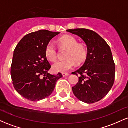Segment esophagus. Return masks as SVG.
<instances>
[{
    "mask_svg": "<svg viewBox=\"0 0 128 128\" xmlns=\"http://www.w3.org/2000/svg\"><path fill=\"white\" fill-rule=\"evenodd\" d=\"M62 74L63 77H64V76H67L69 75L68 73H62Z\"/></svg>",
    "mask_w": 128,
    "mask_h": 128,
    "instance_id": "1",
    "label": "esophagus"
}]
</instances>
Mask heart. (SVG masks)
Here are the masks:
<instances>
[{
    "instance_id": "obj_1",
    "label": "heart",
    "mask_w": 128,
    "mask_h": 128,
    "mask_svg": "<svg viewBox=\"0 0 128 128\" xmlns=\"http://www.w3.org/2000/svg\"><path fill=\"white\" fill-rule=\"evenodd\" d=\"M58 42L61 46L67 49L66 58L63 61H58L52 66L55 72L65 73L72 69L77 64H80L85 61L87 55L86 48L82 44H78V41L71 36H66L60 38ZM45 55L49 61H55L57 57V52L52 42H48L45 48Z\"/></svg>"
}]
</instances>
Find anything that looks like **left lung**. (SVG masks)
<instances>
[{"label":"left lung","mask_w":128,"mask_h":128,"mask_svg":"<svg viewBox=\"0 0 128 128\" xmlns=\"http://www.w3.org/2000/svg\"><path fill=\"white\" fill-rule=\"evenodd\" d=\"M79 36L87 48V56L84 65L73 73L80 74L79 81L73 86V94L82 102H98L109 92L114 84L115 64L111 49L96 32L86 29H68Z\"/></svg>","instance_id":"left-lung-1"}]
</instances>
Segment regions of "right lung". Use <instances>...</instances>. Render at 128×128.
<instances>
[{
    "instance_id": "right-lung-1",
    "label": "right lung",
    "mask_w": 128,
    "mask_h": 128,
    "mask_svg": "<svg viewBox=\"0 0 128 128\" xmlns=\"http://www.w3.org/2000/svg\"><path fill=\"white\" fill-rule=\"evenodd\" d=\"M60 32L40 30L26 35L14 51L11 75L16 90L23 98L39 101L49 97L62 77L48 72L51 66L45 55L48 42Z\"/></svg>"
}]
</instances>
